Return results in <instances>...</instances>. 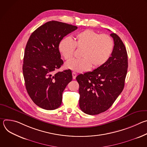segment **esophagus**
Returning a JSON list of instances; mask_svg holds the SVG:
<instances>
[{
	"label": "esophagus",
	"mask_w": 147,
	"mask_h": 147,
	"mask_svg": "<svg viewBox=\"0 0 147 147\" xmlns=\"http://www.w3.org/2000/svg\"><path fill=\"white\" fill-rule=\"evenodd\" d=\"M72 76H73V78L76 79V77L77 76V74L75 72H73L72 73Z\"/></svg>",
	"instance_id": "obj_1"
}]
</instances>
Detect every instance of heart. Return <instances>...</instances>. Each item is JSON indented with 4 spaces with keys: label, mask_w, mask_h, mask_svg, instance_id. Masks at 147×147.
Masks as SVG:
<instances>
[{
    "label": "heart",
    "mask_w": 147,
    "mask_h": 147,
    "mask_svg": "<svg viewBox=\"0 0 147 147\" xmlns=\"http://www.w3.org/2000/svg\"><path fill=\"white\" fill-rule=\"evenodd\" d=\"M113 46V40L109 35L87 30L77 34L74 41L70 38L63 39L59 50L63 58L68 60L73 56L76 47L82 49V58L71 59L65 64L66 69L81 73L88 70L91 66L97 68L105 63L112 53Z\"/></svg>",
    "instance_id": "1"
}]
</instances>
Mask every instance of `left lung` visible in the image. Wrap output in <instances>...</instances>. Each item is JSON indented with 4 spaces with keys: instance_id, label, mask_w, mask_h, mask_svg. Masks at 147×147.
Masks as SVG:
<instances>
[{
    "instance_id": "left-lung-1",
    "label": "left lung",
    "mask_w": 147,
    "mask_h": 147,
    "mask_svg": "<svg viewBox=\"0 0 147 147\" xmlns=\"http://www.w3.org/2000/svg\"><path fill=\"white\" fill-rule=\"evenodd\" d=\"M111 36L114 40L111 56L102 66L92 71L79 74L81 110L90 115L107 111L122 92L128 68V57L125 47L115 33Z\"/></svg>"
}]
</instances>
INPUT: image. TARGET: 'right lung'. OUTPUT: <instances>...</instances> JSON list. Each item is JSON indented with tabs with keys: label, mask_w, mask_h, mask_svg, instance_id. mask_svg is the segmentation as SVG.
Segmentation results:
<instances>
[{
	"label": "right lung",
	"mask_w": 147,
	"mask_h": 147,
	"mask_svg": "<svg viewBox=\"0 0 147 147\" xmlns=\"http://www.w3.org/2000/svg\"><path fill=\"white\" fill-rule=\"evenodd\" d=\"M77 27L51 21L38 27L27 42L23 72L27 92L39 107L54 110L61 103L62 93L72 80L70 70L53 71L63 64L59 50L60 42Z\"/></svg>",
	"instance_id": "add662e5"
}]
</instances>
